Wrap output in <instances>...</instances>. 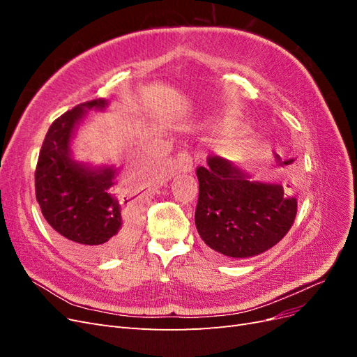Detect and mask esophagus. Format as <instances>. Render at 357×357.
<instances>
[{"label":"esophagus","mask_w":357,"mask_h":357,"mask_svg":"<svg viewBox=\"0 0 357 357\" xmlns=\"http://www.w3.org/2000/svg\"><path fill=\"white\" fill-rule=\"evenodd\" d=\"M177 169L180 172H190L193 169L192 156L188 152H185V150L177 155Z\"/></svg>","instance_id":"esophagus-1"}]
</instances>
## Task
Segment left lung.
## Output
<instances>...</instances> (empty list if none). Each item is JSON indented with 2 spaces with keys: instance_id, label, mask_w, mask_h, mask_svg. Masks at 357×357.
Masks as SVG:
<instances>
[{
  "instance_id": "obj_1",
  "label": "left lung",
  "mask_w": 357,
  "mask_h": 357,
  "mask_svg": "<svg viewBox=\"0 0 357 357\" xmlns=\"http://www.w3.org/2000/svg\"><path fill=\"white\" fill-rule=\"evenodd\" d=\"M275 155V153H274ZM277 167L294 164L275 155ZM199 198L195 225L202 241L226 257L245 259L266 252L289 232L298 201L290 186L253 180L220 156L197 169Z\"/></svg>"
}]
</instances>
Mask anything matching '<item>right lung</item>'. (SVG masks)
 Returning <instances> with one entry per match:
<instances>
[{"mask_svg":"<svg viewBox=\"0 0 357 357\" xmlns=\"http://www.w3.org/2000/svg\"><path fill=\"white\" fill-rule=\"evenodd\" d=\"M107 100L79 104L52 123L36 169V197L61 240L88 259L123 252L135 240L143 214L139 193L117 189L119 168L74 158L71 143L86 113L104 112Z\"/></svg>","mask_w":357,"mask_h":357,"instance_id":"1","label":"right lung"}]
</instances>
